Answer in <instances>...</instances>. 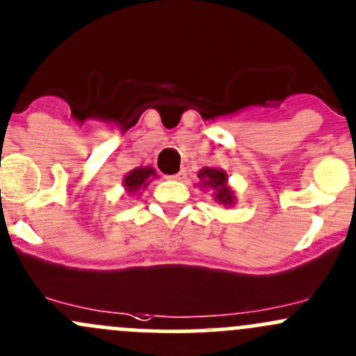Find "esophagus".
<instances>
[{"label": "esophagus", "instance_id": "1", "mask_svg": "<svg viewBox=\"0 0 356 356\" xmlns=\"http://www.w3.org/2000/svg\"><path fill=\"white\" fill-rule=\"evenodd\" d=\"M184 177H186V170L177 172V174H174V175H168V179H174V181H182Z\"/></svg>", "mask_w": 356, "mask_h": 356}]
</instances>
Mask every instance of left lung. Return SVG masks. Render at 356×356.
I'll return each mask as SVG.
<instances>
[{
  "label": "left lung",
  "mask_w": 356,
  "mask_h": 356,
  "mask_svg": "<svg viewBox=\"0 0 356 356\" xmlns=\"http://www.w3.org/2000/svg\"><path fill=\"white\" fill-rule=\"evenodd\" d=\"M200 177V188L204 191H211L215 203L224 204V207L231 208L236 204V193L229 186V175L224 168L218 167H203L198 172Z\"/></svg>",
  "instance_id": "obj_1"
}]
</instances>
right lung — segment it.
Instances as JSON below:
<instances>
[{"label":"right lung","instance_id":"obj_1","mask_svg":"<svg viewBox=\"0 0 356 356\" xmlns=\"http://www.w3.org/2000/svg\"><path fill=\"white\" fill-rule=\"evenodd\" d=\"M156 170L152 165H146V167H136L134 170L129 172L124 179H122V186H124L125 193L131 196L138 195L139 191H145L149 186V182L153 179H156Z\"/></svg>","mask_w":356,"mask_h":356}]
</instances>
